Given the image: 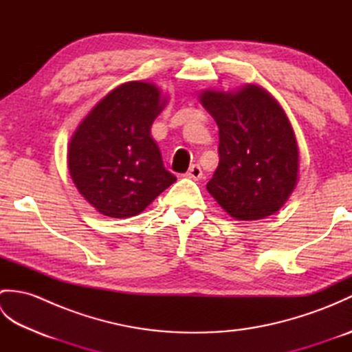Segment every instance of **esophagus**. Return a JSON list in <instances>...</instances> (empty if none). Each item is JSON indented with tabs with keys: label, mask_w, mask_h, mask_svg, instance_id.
<instances>
[{
	"label": "esophagus",
	"mask_w": 352,
	"mask_h": 352,
	"mask_svg": "<svg viewBox=\"0 0 352 352\" xmlns=\"http://www.w3.org/2000/svg\"><path fill=\"white\" fill-rule=\"evenodd\" d=\"M186 177L190 178V180H201V177H203V169H201L198 164H192L190 169L186 172Z\"/></svg>",
	"instance_id": "1"
}]
</instances>
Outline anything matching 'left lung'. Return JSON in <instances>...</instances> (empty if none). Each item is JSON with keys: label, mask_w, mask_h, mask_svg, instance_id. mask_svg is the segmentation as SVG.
I'll list each match as a JSON object with an SVG mask.
<instances>
[{"label": "left lung", "mask_w": 352, "mask_h": 352, "mask_svg": "<svg viewBox=\"0 0 352 352\" xmlns=\"http://www.w3.org/2000/svg\"><path fill=\"white\" fill-rule=\"evenodd\" d=\"M199 102L219 126V164L207 190L231 218L276 213L296 188L300 149L280 102L258 85L206 89Z\"/></svg>", "instance_id": "left-lung-1"}]
</instances>
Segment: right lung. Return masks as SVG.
<instances>
[{"mask_svg": "<svg viewBox=\"0 0 352 352\" xmlns=\"http://www.w3.org/2000/svg\"><path fill=\"white\" fill-rule=\"evenodd\" d=\"M168 96L149 81L115 87L81 119L68 144V169L89 204L109 218L142 213L177 178L151 136Z\"/></svg>", "mask_w": 352, "mask_h": 352, "instance_id": "add662e5", "label": "right lung"}]
</instances>
